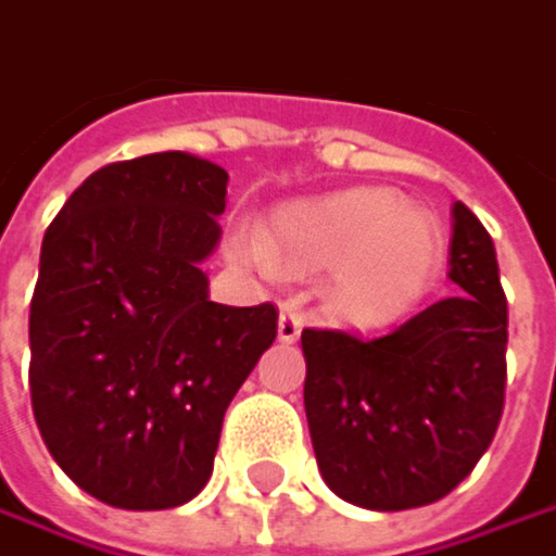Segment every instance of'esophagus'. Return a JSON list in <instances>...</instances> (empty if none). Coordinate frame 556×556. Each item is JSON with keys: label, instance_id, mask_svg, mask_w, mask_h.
<instances>
[{"label": "esophagus", "instance_id": "34e87169", "mask_svg": "<svg viewBox=\"0 0 556 556\" xmlns=\"http://www.w3.org/2000/svg\"><path fill=\"white\" fill-rule=\"evenodd\" d=\"M279 343H295L299 340V333H302V314L292 308V305H282L279 311Z\"/></svg>", "mask_w": 556, "mask_h": 556}]
</instances>
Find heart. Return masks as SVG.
<instances>
[{
	"label": "heart",
	"instance_id": "1",
	"mask_svg": "<svg viewBox=\"0 0 556 556\" xmlns=\"http://www.w3.org/2000/svg\"><path fill=\"white\" fill-rule=\"evenodd\" d=\"M229 251L257 270L330 274V311L345 324L377 327L396 320L428 289L443 257V229L393 191L352 188L282 207L264 232L239 229Z\"/></svg>",
	"mask_w": 556,
	"mask_h": 556
}]
</instances>
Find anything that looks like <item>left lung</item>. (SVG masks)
I'll list each match as a JSON object with an SVG mask.
<instances>
[{
  "label": "left lung",
  "mask_w": 556,
  "mask_h": 556,
  "mask_svg": "<svg viewBox=\"0 0 556 556\" xmlns=\"http://www.w3.org/2000/svg\"><path fill=\"white\" fill-rule=\"evenodd\" d=\"M456 295L387 337L302 330L317 469L349 504L396 513L446 497L491 446L506 390V295L488 229L453 204Z\"/></svg>",
  "instance_id": "8db88e82"
}]
</instances>
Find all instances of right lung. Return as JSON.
Masks as SVG:
<instances>
[{"instance_id": "add662e5", "label": "right lung", "mask_w": 556, "mask_h": 556, "mask_svg": "<svg viewBox=\"0 0 556 556\" xmlns=\"http://www.w3.org/2000/svg\"><path fill=\"white\" fill-rule=\"evenodd\" d=\"M226 169L166 150L110 163L55 213L30 299V403L52 459L118 509L188 504L277 308L216 305Z\"/></svg>"}]
</instances>
